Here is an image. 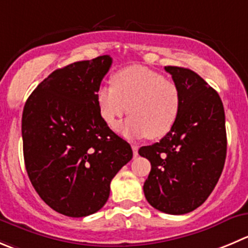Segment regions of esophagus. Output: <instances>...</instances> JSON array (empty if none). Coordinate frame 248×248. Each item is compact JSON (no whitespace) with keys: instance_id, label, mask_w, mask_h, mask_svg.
Masks as SVG:
<instances>
[{"instance_id":"esophagus-1","label":"esophagus","mask_w":248,"mask_h":248,"mask_svg":"<svg viewBox=\"0 0 248 248\" xmlns=\"http://www.w3.org/2000/svg\"><path fill=\"white\" fill-rule=\"evenodd\" d=\"M131 148H133V155H134V157H138V155H139V146L131 145Z\"/></svg>"}]
</instances>
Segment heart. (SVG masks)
<instances>
[{"label":"heart","mask_w":248,"mask_h":248,"mask_svg":"<svg viewBox=\"0 0 248 248\" xmlns=\"http://www.w3.org/2000/svg\"><path fill=\"white\" fill-rule=\"evenodd\" d=\"M98 112L110 128L126 112L130 117L119 129L126 138L161 139L173 128L180 109L178 87L163 75L141 65L120 69L112 85H102L96 93Z\"/></svg>","instance_id":"b5f03b06"}]
</instances>
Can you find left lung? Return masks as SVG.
<instances>
[{
	"label": "left lung",
	"instance_id": "left-lung-1",
	"mask_svg": "<svg viewBox=\"0 0 248 248\" xmlns=\"http://www.w3.org/2000/svg\"><path fill=\"white\" fill-rule=\"evenodd\" d=\"M180 95L171 130L159 142L143 146L151 162L143 192L153 208L185 214L201 206L218 183L226 157L225 114L218 93L187 68L166 67Z\"/></svg>",
	"mask_w": 248,
	"mask_h": 248
}]
</instances>
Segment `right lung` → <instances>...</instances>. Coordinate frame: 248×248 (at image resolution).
Returning <instances> with one entry per match:
<instances>
[{"label":"right lung","instance_id":"right-lung-1","mask_svg":"<svg viewBox=\"0 0 248 248\" xmlns=\"http://www.w3.org/2000/svg\"><path fill=\"white\" fill-rule=\"evenodd\" d=\"M112 65L100 56L55 70L27 100L22 117L28 176L53 211L81 218L100 211L110 181L133 158L101 118L96 93Z\"/></svg>","mask_w":248,"mask_h":248}]
</instances>
